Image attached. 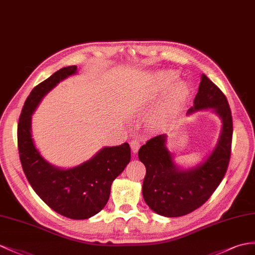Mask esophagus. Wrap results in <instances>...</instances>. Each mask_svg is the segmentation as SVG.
Wrapping results in <instances>:
<instances>
[{"label":"esophagus","instance_id":"34e87169","mask_svg":"<svg viewBox=\"0 0 255 255\" xmlns=\"http://www.w3.org/2000/svg\"><path fill=\"white\" fill-rule=\"evenodd\" d=\"M139 147H140V144H139V140L138 139H132L131 140V149H132L133 153L137 152Z\"/></svg>","mask_w":255,"mask_h":255}]
</instances>
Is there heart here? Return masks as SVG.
<instances>
[{
    "label": "heart",
    "instance_id": "b5f03b06",
    "mask_svg": "<svg viewBox=\"0 0 255 255\" xmlns=\"http://www.w3.org/2000/svg\"><path fill=\"white\" fill-rule=\"evenodd\" d=\"M177 73L171 70L156 72L150 76L142 93V99L146 103H152L159 99L164 91L161 114L181 106L188 95V86L184 82H176Z\"/></svg>",
    "mask_w": 255,
    "mask_h": 255
}]
</instances>
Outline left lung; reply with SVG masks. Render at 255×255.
Returning a JSON list of instances; mask_svg holds the SVG:
<instances>
[{
  "label": "left lung",
  "mask_w": 255,
  "mask_h": 255,
  "mask_svg": "<svg viewBox=\"0 0 255 255\" xmlns=\"http://www.w3.org/2000/svg\"><path fill=\"white\" fill-rule=\"evenodd\" d=\"M203 109H213L223 127L215 148L202 163L187 170L177 166L166 147L165 134L154 136L139 149L138 158L146 166L142 197L160 215L183 216L200 208L224 178L232 152V111L224 93L206 74L187 115Z\"/></svg>",
  "instance_id": "obj_1"
}]
</instances>
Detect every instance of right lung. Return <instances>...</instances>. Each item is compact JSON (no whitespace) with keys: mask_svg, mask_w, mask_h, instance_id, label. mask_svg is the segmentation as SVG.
I'll return each mask as SVG.
<instances>
[{"mask_svg":"<svg viewBox=\"0 0 255 255\" xmlns=\"http://www.w3.org/2000/svg\"><path fill=\"white\" fill-rule=\"evenodd\" d=\"M77 73V66L61 68L31 91L17 128L22 170L31 187L47 206L72 220H86L108 202L111 184L131 160L128 142L104 147L94 157L71 169L54 166L41 156L31 134L32 114L47 93L60 81Z\"/></svg>","mask_w":255,"mask_h":255,"instance_id":"obj_1","label":"right lung"}]
</instances>
